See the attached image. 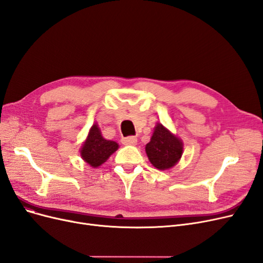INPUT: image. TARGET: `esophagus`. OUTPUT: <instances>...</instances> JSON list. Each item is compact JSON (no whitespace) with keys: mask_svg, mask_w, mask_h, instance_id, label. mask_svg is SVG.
<instances>
[{"mask_svg":"<svg viewBox=\"0 0 263 263\" xmlns=\"http://www.w3.org/2000/svg\"><path fill=\"white\" fill-rule=\"evenodd\" d=\"M122 143L125 146H135V144H137V138L134 137V136H129V137L123 138Z\"/></svg>","mask_w":263,"mask_h":263,"instance_id":"esophagus-1","label":"esophagus"}]
</instances>
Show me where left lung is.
<instances>
[{
  "label": "left lung",
  "mask_w": 263,
  "mask_h": 263,
  "mask_svg": "<svg viewBox=\"0 0 263 263\" xmlns=\"http://www.w3.org/2000/svg\"><path fill=\"white\" fill-rule=\"evenodd\" d=\"M183 152L182 139L172 134L161 123H158L150 141L146 144V153L151 164L161 171L170 170L177 164Z\"/></svg>",
  "instance_id": "obj_1"
}]
</instances>
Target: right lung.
<instances>
[{
  "mask_svg": "<svg viewBox=\"0 0 263 263\" xmlns=\"http://www.w3.org/2000/svg\"><path fill=\"white\" fill-rule=\"evenodd\" d=\"M119 149V143L103 138L100 128L95 123L80 148V157L91 167L102 165Z\"/></svg>",
  "mask_w": 263,
  "mask_h": 263,
  "instance_id": "1",
  "label": "right lung"
}]
</instances>
